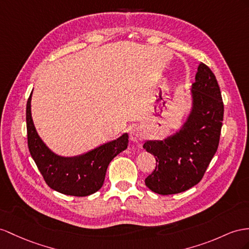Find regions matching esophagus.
I'll list each match as a JSON object with an SVG mask.
<instances>
[{
  "label": "esophagus",
  "mask_w": 249,
  "mask_h": 249,
  "mask_svg": "<svg viewBox=\"0 0 249 249\" xmlns=\"http://www.w3.org/2000/svg\"><path fill=\"white\" fill-rule=\"evenodd\" d=\"M129 137L130 140L136 144L141 143L143 140L145 139V135H144V131L141 128V127H133V128L130 130L129 133Z\"/></svg>",
  "instance_id": "esophagus-1"
}]
</instances>
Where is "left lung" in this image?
Wrapping results in <instances>:
<instances>
[{"mask_svg": "<svg viewBox=\"0 0 249 249\" xmlns=\"http://www.w3.org/2000/svg\"><path fill=\"white\" fill-rule=\"evenodd\" d=\"M191 95L193 108L182 128L163 141L143 145L156 157V168L145 179L156 194H179L195 186L218 149L224 105L218 81L204 63L197 67Z\"/></svg>", "mask_w": 249, "mask_h": 249, "instance_id": "left-lung-1", "label": "left lung"}]
</instances>
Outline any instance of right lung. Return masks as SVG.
<instances>
[{"instance_id": "right-lung-1", "label": "right lung", "mask_w": 249, "mask_h": 249, "mask_svg": "<svg viewBox=\"0 0 249 249\" xmlns=\"http://www.w3.org/2000/svg\"><path fill=\"white\" fill-rule=\"evenodd\" d=\"M31 93L26 106L27 141L31 157L47 185L67 196H86L98 191L104 183L108 165L127 148L128 135L99 146L84 155L65 158L53 154L37 135L31 118Z\"/></svg>"}]
</instances>
